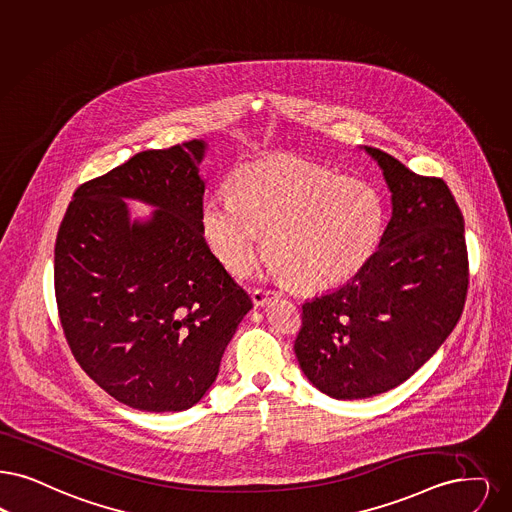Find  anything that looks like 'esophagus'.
Here are the masks:
<instances>
[{
    "label": "esophagus",
    "instance_id": "1",
    "mask_svg": "<svg viewBox=\"0 0 512 512\" xmlns=\"http://www.w3.org/2000/svg\"><path fill=\"white\" fill-rule=\"evenodd\" d=\"M278 295H280L278 291L266 289V287H255V289L251 291V299H253V303H255L257 307H263L272 297H278Z\"/></svg>",
    "mask_w": 512,
    "mask_h": 512
}]
</instances>
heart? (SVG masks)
Returning a JSON list of instances; mask_svg holds the SVG:
<instances>
[{
  "mask_svg": "<svg viewBox=\"0 0 512 512\" xmlns=\"http://www.w3.org/2000/svg\"><path fill=\"white\" fill-rule=\"evenodd\" d=\"M232 188L215 190L202 209L205 238L232 272L255 263L266 227L268 266L312 291L354 276L379 246L385 205L364 179L280 156L242 165Z\"/></svg>",
  "mask_w": 512,
  "mask_h": 512,
  "instance_id": "obj_1",
  "label": "heart"
}]
</instances>
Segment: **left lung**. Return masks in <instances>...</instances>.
<instances>
[{"label": "left lung", "mask_w": 512, "mask_h": 512, "mask_svg": "<svg viewBox=\"0 0 512 512\" xmlns=\"http://www.w3.org/2000/svg\"><path fill=\"white\" fill-rule=\"evenodd\" d=\"M392 192L379 247L345 286L303 305L295 354L337 400L398 387L457 326L469 291L465 221L448 184L366 146Z\"/></svg>", "instance_id": "1"}]
</instances>
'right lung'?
I'll list each match as a JSON object with an SVG mask.
<instances>
[{"mask_svg": "<svg viewBox=\"0 0 512 512\" xmlns=\"http://www.w3.org/2000/svg\"><path fill=\"white\" fill-rule=\"evenodd\" d=\"M204 141L144 150L80 184L55 244V297L66 343L112 398L183 411L217 379L253 307L204 238ZM135 197L161 209L128 221Z\"/></svg>", "mask_w": 512, "mask_h": 512, "instance_id": "add662e5", "label": "right lung"}]
</instances>
